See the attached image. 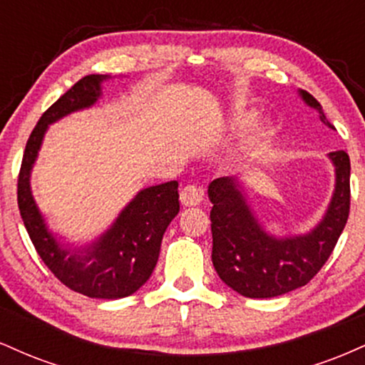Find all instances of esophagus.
Returning <instances> with one entry per match:
<instances>
[{"instance_id": "obj_1", "label": "esophagus", "mask_w": 365, "mask_h": 365, "mask_svg": "<svg viewBox=\"0 0 365 365\" xmlns=\"http://www.w3.org/2000/svg\"><path fill=\"white\" fill-rule=\"evenodd\" d=\"M202 197H204L202 188L195 185H187L182 188V192H180V202L187 207L199 206V204L202 202Z\"/></svg>"}]
</instances>
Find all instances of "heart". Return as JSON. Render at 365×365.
I'll return each instance as SVG.
<instances>
[{"label":"heart","instance_id":"obj_1","mask_svg":"<svg viewBox=\"0 0 365 365\" xmlns=\"http://www.w3.org/2000/svg\"><path fill=\"white\" fill-rule=\"evenodd\" d=\"M254 118V111H240L235 113L232 118V128L240 130L247 127ZM271 137H273V125L269 121H262V123L254 125V128L250 130L245 135V139L242 140L240 145V154L245 158L255 156V154L261 150L264 145L269 142Z\"/></svg>","mask_w":365,"mask_h":365}]
</instances>
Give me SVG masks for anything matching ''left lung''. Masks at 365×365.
Instances as JSON below:
<instances>
[{
    "label": "left lung",
    "mask_w": 365,
    "mask_h": 365,
    "mask_svg": "<svg viewBox=\"0 0 365 365\" xmlns=\"http://www.w3.org/2000/svg\"><path fill=\"white\" fill-rule=\"evenodd\" d=\"M333 128L322 106L307 91L299 92ZM336 183L328 211L319 225L299 237L276 238L264 232L247 204L238 178L223 177L209 183L212 202V264L230 288L249 299H271L304 287L328 261L350 212V158L345 150L329 153Z\"/></svg>",
    "instance_id": "1"
}]
</instances>
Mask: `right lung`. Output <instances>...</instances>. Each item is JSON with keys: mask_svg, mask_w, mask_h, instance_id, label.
<instances>
[{"mask_svg": "<svg viewBox=\"0 0 365 365\" xmlns=\"http://www.w3.org/2000/svg\"><path fill=\"white\" fill-rule=\"evenodd\" d=\"M108 78L87 75L44 111L25 145L16 188L20 216L37 254L65 287L91 299H123L139 290L153 274L163 235L180 211L178 182L173 180L140 190L110 230L82 249L60 244L46 226L31 192V171L46 130L70 113L91 108Z\"/></svg>", "mask_w": 365, "mask_h": 365, "instance_id": "right-lung-1", "label": "right lung"}]
</instances>
